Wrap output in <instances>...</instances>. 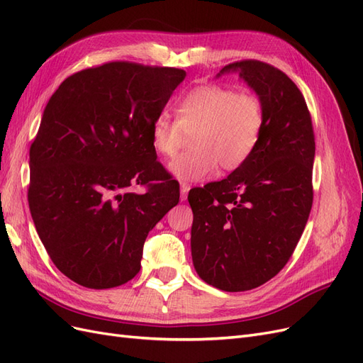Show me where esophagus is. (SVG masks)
Segmentation results:
<instances>
[{"mask_svg":"<svg viewBox=\"0 0 363 363\" xmlns=\"http://www.w3.org/2000/svg\"><path fill=\"white\" fill-rule=\"evenodd\" d=\"M189 189H191V184L189 183H186V182H182L180 183V199H182V201H184L186 199H188V192H189Z\"/></svg>","mask_w":363,"mask_h":363,"instance_id":"obj_1","label":"esophagus"}]
</instances>
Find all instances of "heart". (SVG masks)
I'll use <instances>...</instances> for the list:
<instances>
[{
	"label": "heart",
	"instance_id": "b5f03b06",
	"mask_svg": "<svg viewBox=\"0 0 363 363\" xmlns=\"http://www.w3.org/2000/svg\"><path fill=\"white\" fill-rule=\"evenodd\" d=\"M175 116L159 115L151 125V145L157 155L174 157L186 135L192 150L171 163L183 180H203L216 167L232 172L255 152L263 130L262 100L221 84L196 86L175 106Z\"/></svg>",
	"mask_w": 363,
	"mask_h": 363
}]
</instances>
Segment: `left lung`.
Returning <instances> with one entry per match:
<instances>
[{"label":"left lung","instance_id":"1","mask_svg":"<svg viewBox=\"0 0 363 363\" xmlns=\"http://www.w3.org/2000/svg\"><path fill=\"white\" fill-rule=\"evenodd\" d=\"M227 71H238L256 91L265 121L242 167L189 192L191 247L206 283L242 292L277 276L303 235L313 203L315 133L303 94L283 71L251 59Z\"/></svg>","mask_w":363,"mask_h":363}]
</instances>
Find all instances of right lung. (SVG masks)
<instances>
[{
  "label": "right lung",
  "mask_w": 363,
  "mask_h": 363,
  "mask_svg": "<svg viewBox=\"0 0 363 363\" xmlns=\"http://www.w3.org/2000/svg\"><path fill=\"white\" fill-rule=\"evenodd\" d=\"M184 77L107 62L69 75L43 111L30 147V212L54 265L82 286L133 279L148 232L180 200L151 125Z\"/></svg>",
  "instance_id": "1"
}]
</instances>
